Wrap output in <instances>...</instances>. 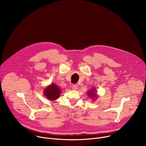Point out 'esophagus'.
I'll return each mask as SVG.
<instances>
[{
    "mask_svg": "<svg viewBox=\"0 0 146 146\" xmlns=\"http://www.w3.org/2000/svg\"><path fill=\"white\" fill-rule=\"evenodd\" d=\"M72 87V89H73V90H77V88H78V86H77L76 84H73Z\"/></svg>",
    "mask_w": 146,
    "mask_h": 146,
    "instance_id": "obj_1",
    "label": "esophagus"
}]
</instances>
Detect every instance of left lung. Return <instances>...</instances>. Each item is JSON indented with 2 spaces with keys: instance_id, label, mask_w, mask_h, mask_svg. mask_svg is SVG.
<instances>
[{
  "instance_id": "obj_1",
  "label": "left lung",
  "mask_w": 146,
  "mask_h": 146,
  "mask_svg": "<svg viewBox=\"0 0 146 146\" xmlns=\"http://www.w3.org/2000/svg\"><path fill=\"white\" fill-rule=\"evenodd\" d=\"M96 89L95 88H92L91 90H90V91H88V96L90 98H92L93 99V100H95L96 97H98L97 95H96Z\"/></svg>"
}]
</instances>
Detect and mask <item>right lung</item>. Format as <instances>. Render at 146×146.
<instances>
[{"instance_id":"1","label":"right lung","mask_w":146,"mask_h":146,"mask_svg":"<svg viewBox=\"0 0 146 146\" xmlns=\"http://www.w3.org/2000/svg\"><path fill=\"white\" fill-rule=\"evenodd\" d=\"M61 93V90L54 83L46 87L44 90L45 96L50 100H54L57 99Z\"/></svg>"}]
</instances>
